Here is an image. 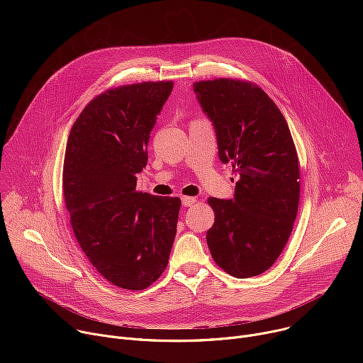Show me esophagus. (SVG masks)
Segmentation results:
<instances>
[{"label":"esophagus","instance_id":"esophagus-1","mask_svg":"<svg viewBox=\"0 0 363 363\" xmlns=\"http://www.w3.org/2000/svg\"><path fill=\"white\" fill-rule=\"evenodd\" d=\"M195 202H196V198H194V196H182V205L184 206H191Z\"/></svg>","mask_w":363,"mask_h":363}]
</instances>
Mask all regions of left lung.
<instances>
[{"instance_id": "8db88e82", "label": "left lung", "mask_w": 363, "mask_h": 363, "mask_svg": "<svg viewBox=\"0 0 363 363\" xmlns=\"http://www.w3.org/2000/svg\"><path fill=\"white\" fill-rule=\"evenodd\" d=\"M213 122L218 157L238 175L233 199L208 198L216 221L206 231L214 262L237 279L269 270L293 230L300 174L289 125L276 103L248 82H195Z\"/></svg>"}]
</instances>
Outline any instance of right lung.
Instances as JSON below:
<instances>
[{"label": "right lung", "instance_id": "add662e5", "mask_svg": "<svg viewBox=\"0 0 363 363\" xmlns=\"http://www.w3.org/2000/svg\"><path fill=\"white\" fill-rule=\"evenodd\" d=\"M172 82L106 90L76 119L66 146L63 192L73 233L112 284L143 290L165 272L181 199L136 191L147 142Z\"/></svg>", "mask_w": 363, "mask_h": 363}]
</instances>
